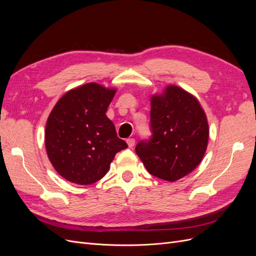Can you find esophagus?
I'll list each match as a JSON object with an SVG mask.
<instances>
[{"label": "esophagus", "mask_w": 256, "mask_h": 256, "mask_svg": "<svg viewBox=\"0 0 256 256\" xmlns=\"http://www.w3.org/2000/svg\"><path fill=\"white\" fill-rule=\"evenodd\" d=\"M134 143H136V140H134V138H128V140H127V144L129 146V148H132V147L134 146Z\"/></svg>", "instance_id": "obj_1"}]
</instances>
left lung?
I'll return each instance as SVG.
<instances>
[{"label": "left lung", "instance_id": "1", "mask_svg": "<svg viewBox=\"0 0 256 256\" xmlns=\"http://www.w3.org/2000/svg\"><path fill=\"white\" fill-rule=\"evenodd\" d=\"M150 141L138 142L136 152L152 175L176 182L191 173L207 150L209 127L196 97L168 85L150 97Z\"/></svg>", "mask_w": 256, "mask_h": 256}]
</instances>
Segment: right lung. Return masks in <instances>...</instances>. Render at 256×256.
Segmentation results:
<instances>
[{
	"label": "right lung",
	"mask_w": 256,
	"mask_h": 256,
	"mask_svg": "<svg viewBox=\"0 0 256 256\" xmlns=\"http://www.w3.org/2000/svg\"><path fill=\"white\" fill-rule=\"evenodd\" d=\"M116 88L90 82L68 90L47 120L44 145L56 171L78 184L98 182L115 154L128 147L106 112Z\"/></svg>",
	"instance_id": "right-lung-1"
}]
</instances>
